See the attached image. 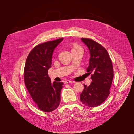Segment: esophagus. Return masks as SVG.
Returning a JSON list of instances; mask_svg holds the SVG:
<instances>
[{
    "mask_svg": "<svg viewBox=\"0 0 134 134\" xmlns=\"http://www.w3.org/2000/svg\"><path fill=\"white\" fill-rule=\"evenodd\" d=\"M75 83V82L73 81H70V80H67L65 82V84H68V83Z\"/></svg>",
    "mask_w": 134,
    "mask_h": 134,
    "instance_id": "1",
    "label": "esophagus"
}]
</instances>
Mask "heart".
I'll return each instance as SVG.
<instances>
[{"label": "heart", "mask_w": 134, "mask_h": 134, "mask_svg": "<svg viewBox=\"0 0 134 134\" xmlns=\"http://www.w3.org/2000/svg\"><path fill=\"white\" fill-rule=\"evenodd\" d=\"M82 49V48L80 47V46H78V45H75L74 47H73V48H72V50H75V49Z\"/></svg>", "instance_id": "b5f03b06"}]
</instances>
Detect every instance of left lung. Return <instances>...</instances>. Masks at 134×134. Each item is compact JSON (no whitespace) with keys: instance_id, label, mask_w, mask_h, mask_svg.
Instances as JSON below:
<instances>
[{"instance_id":"8db88e82","label":"left lung","mask_w":134,"mask_h":134,"mask_svg":"<svg viewBox=\"0 0 134 134\" xmlns=\"http://www.w3.org/2000/svg\"><path fill=\"white\" fill-rule=\"evenodd\" d=\"M88 47L90 58L87 72L91 74L92 80L80 95V100L89 107H97L102 104L108 97L113 78L112 61L107 50L100 44L88 38H81Z\"/></svg>"}]
</instances>
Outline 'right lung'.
<instances>
[{"label": "right lung", "mask_w": 134, "mask_h": 134, "mask_svg": "<svg viewBox=\"0 0 134 134\" xmlns=\"http://www.w3.org/2000/svg\"><path fill=\"white\" fill-rule=\"evenodd\" d=\"M63 38L48 41L35 46L26 60L24 77L25 85L37 107L44 112L57 109L60 102V92L64 83H51L48 69L51 67L54 48Z\"/></svg>", "instance_id": "obj_1"}]
</instances>
